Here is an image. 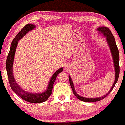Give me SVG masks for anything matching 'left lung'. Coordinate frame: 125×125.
Masks as SVG:
<instances>
[{
	"label": "left lung",
	"instance_id": "8db88e82",
	"mask_svg": "<svg viewBox=\"0 0 125 125\" xmlns=\"http://www.w3.org/2000/svg\"><path fill=\"white\" fill-rule=\"evenodd\" d=\"M98 30L99 31L100 33L103 34L107 38V41L108 42V45H109L110 50H111V54H112L113 60H114V67H115V79L114 83L113 84V87H111V88L110 89V91L106 95H105L104 96L101 97V98H83L79 96V95L77 94V93L76 92L75 90H74V85L73 84L72 79L69 76V83H70L71 87L72 88L73 93L74 94V95H75L76 97L77 98H78L79 100H82L83 102H95L97 101H99V100L103 99L106 98V96H108V95L111 92V91L113 90V89L114 88V87L117 82L118 80V77H119V51H118V49L116 46L115 40L114 37L113 36V34L111 33V31L108 27H100L98 29Z\"/></svg>",
	"mask_w": 125,
	"mask_h": 125
}]
</instances>
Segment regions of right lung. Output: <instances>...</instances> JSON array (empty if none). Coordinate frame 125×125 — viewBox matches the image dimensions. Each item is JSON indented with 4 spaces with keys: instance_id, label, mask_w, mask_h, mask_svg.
<instances>
[{
    "instance_id": "1",
    "label": "right lung",
    "mask_w": 125,
    "mask_h": 125,
    "mask_svg": "<svg viewBox=\"0 0 125 125\" xmlns=\"http://www.w3.org/2000/svg\"><path fill=\"white\" fill-rule=\"evenodd\" d=\"M35 27V26L32 24H27L23 28H22L20 31L18 33L16 37L11 43V48L10 49L9 53L8 54L7 60H6V70H7L8 79L10 85V87L13 91L15 92L19 97L23 99L25 101L30 102V103H42L48 100L49 97L51 96L52 92L53 87L54 83L56 80L57 76L63 70L62 68H60L54 73V74L51 77L49 83L48 88L45 92L42 93H30V92H26L23 90H22L16 83L15 79H14V75L12 73V65L13 61H14V55H15L16 48H17L18 40L22 38L29 31L33 30Z\"/></svg>"
}]
</instances>
